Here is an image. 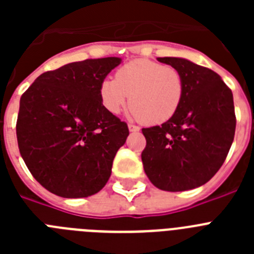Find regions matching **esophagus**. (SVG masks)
I'll use <instances>...</instances> for the list:
<instances>
[{
    "label": "esophagus",
    "mask_w": 254,
    "mask_h": 254,
    "mask_svg": "<svg viewBox=\"0 0 254 254\" xmlns=\"http://www.w3.org/2000/svg\"><path fill=\"white\" fill-rule=\"evenodd\" d=\"M128 129L129 132H138L140 131V127H137V126L134 125H128Z\"/></svg>",
    "instance_id": "1"
}]
</instances>
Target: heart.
<instances>
[{"mask_svg": "<svg viewBox=\"0 0 254 254\" xmlns=\"http://www.w3.org/2000/svg\"><path fill=\"white\" fill-rule=\"evenodd\" d=\"M183 93L185 81L178 69L150 60L126 64L117 71L116 78H105L99 87L100 100L108 112L120 113L129 99L133 116L150 126L168 122L181 107Z\"/></svg>", "mask_w": 254, "mask_h": 254, "instance_id": "obj_1", "label": "heart"}]
</instances>
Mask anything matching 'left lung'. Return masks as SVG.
Returning a JSON list of instances; mask_svg holds the SVG:
<instances>
[{"label":"left lung","mask_w":254,"mask_h":254,"mask_svg":"<svg viewBox=\"0 0 254 254\" xmlns=\"http://www.w3.org/2000/svg\"><path fill=\"white\" fill-rule=\"evenodd\" d=\"M185 81L181 107L168 122L142 128L143 169L168 192L205 185L225 161L235 133L233 93L216 72L179 57H159Z\"/></svg>","instance_id":"1"}]
</instances>
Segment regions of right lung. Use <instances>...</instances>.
I'll list each match as a JSON object with an SVG mask.
<instances>
[{"instance_id":"add662e5","label":"right lung","mask_w":254,"mask_h":254,"mask_svg":"<svg viewBox=\"0 0 254 254\" xmlns=\"http://www.w3.org/2000/svg\"><path fill=\"white\" fill-rule=\"evenodd\" d=\"M121 62L107 57L67 64L42 73L22 94L16 123L20 154L52 193L81 198L107 185L129 132L103 107L99 87Z\"/></svg>"}]
</instances>
